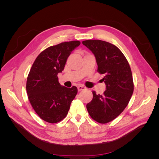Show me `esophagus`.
<instances>
[{
  "instance_id": "esophagus-1",
  "label": "esophagus",
  "mask_w": 159,
  "mask_h": 159,
  "mask_svg": "<svg viewBox=\"0 0 159 159\" xmlns=\"http://www.w3.org/2000/svg\"><path fill=\"white\" fill-rule=\"evenodd\" d=\"M85 89H86V88L84 87V86H83V85H78V91L85 90Z\"/></svg>"
}]
</instances>
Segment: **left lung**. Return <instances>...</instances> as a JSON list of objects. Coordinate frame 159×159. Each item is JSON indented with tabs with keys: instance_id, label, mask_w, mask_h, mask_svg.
Returning <instances> with one entry per match:
<instances>
[{
	"instance_id": "left-lung-1",
	"label": "left lung",
	"mask_w": 159,
	"mask_h": 159,
	"mask_svg": "<svg viewBox=\"0 0 159 159\" xmlns=\"http://www.w3.org/2000/svg\"><path fill=\"white\" fill-rule=\"evenodd\" d=\"M82 44L95 56L98 71L104 75L106 85L102 95L93 91V99L86 105L91 117L100 123L111 121L125 109L133 93L131 68L121 51L109 42L88 40Z\"/></svg>"
}]
</instances>
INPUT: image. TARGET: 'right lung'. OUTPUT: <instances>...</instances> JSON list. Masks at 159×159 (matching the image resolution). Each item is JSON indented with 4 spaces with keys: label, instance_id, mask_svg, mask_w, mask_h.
<instances>
[{
    "label": "right lung",
    "instance_id": "1",
    "mask_svg": "<svg viewBox=\"0 0 159 159\" xmlns=\"http://www.w3.org/2000/svg\"><path fill=\"white\" fill-rule=\"evenodd\" d=\"M78 40L50 46L38 56L26 81V91L33 109L42 119L50 123L60 122L68 113L78 93L75 86L64 87L58 81L71 52L79 46Z\"/></svg>",
    "mask_w": 159,
    "mask_h": 159
}]
</instances>
